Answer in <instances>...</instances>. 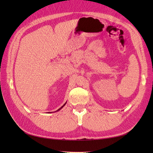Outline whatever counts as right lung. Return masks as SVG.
Instances as JSON below:
<instances>
[{"label":"right lung","mask_w":153,"mask_h":153,"mask_svg":"<svg viewBox=\"0 0 153 153\" xmlns=\"http://www.w3.org/2000/svg\"><path fill=\"white\" fill-rule=\"evenodd\" d=\"M66 102H65V104H64V105H63V106H61V107H60V108H59V109H58V110H56V111H55V112H57V111H59V110H61V109H62V108H63V107H64V106H65V105H66Z\"/></svg>","instance_id":"1"}]
</instances>
